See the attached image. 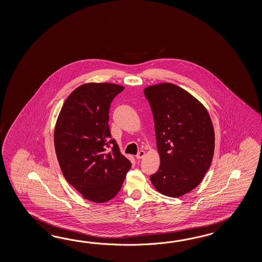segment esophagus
Listing matches in <instances>:
<instances>
[{
  "instance_id": "1",
  "label": "esophagus",
  "mask_w": 262,
  "mask_h": 262,
  "mask_svg": "<svg viewBox=\"0 0 262 262\" xmlns=\"http://www.w3.org/2000/svg\"><path fill=\"white\" fill-rule=\"evenodd\" d=\"M145 156V151L144 150H139V154L137 155V159H141V158H143Z\"/></svg>"
}]
</instances>
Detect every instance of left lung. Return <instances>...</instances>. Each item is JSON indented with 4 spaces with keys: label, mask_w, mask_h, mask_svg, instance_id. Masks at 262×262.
I'll list each match as a JSON object with an SVG mask.
<instances>
[{
    "label": "left lung",
    "mask_w": 262,
    "mask_h": 262,
    "mask_svg": "<svg viewBox=\"0 0 262 262\" xmlns=\"http://www.w3.org/2000/svg\"><path fill=\"white\" fill-rule=\"evenodd\" d=\"M144 95L154 114L160 156L150 182L162 195L182 196L201 184L212 164V120L200 101L175 84L150 85Z\"/></svg>",
    "instance_id": "1"
}]
</instances>
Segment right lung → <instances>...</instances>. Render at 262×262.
Returning <instances> with one entry per match:
<instances>
[{"label":"right lung","mask_w":262,"mask_h":262,"mask_svg":"<svg viewBox=\"0 0 262 262\" xmlns=\"http://www.w3.org/2000/svg\"><path fill=\"white\" fill-rule=\"evenodd\" d=\"M124 87L90 82L78 86L64 101L54 129L56 156L67 182L85 200L111 201L123 185L131 163L111 140L108 112ZM114 145L108 151L109 144Z\"/></svg>","instance_id":"right-lung-1"}]
</instances>
